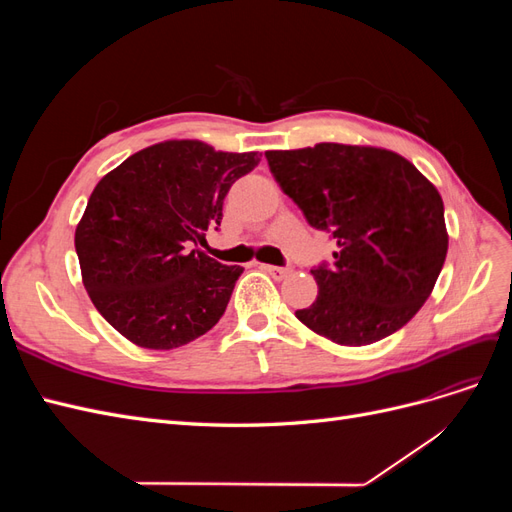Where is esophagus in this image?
Instances as JSON below:
<instances>
[{"mask_svg": "<svg viewBox=\"0 0 512 512\" xmlns=\"http://www.w3.org/2000/svg\"><path fill=\"white\" fill-rule=\"evenodd\" d=\"M262 269H265L271 277H273V280H277V282H280V280H284V277H288L292 271L288 269V267H273V265H262Z\"/></svg>", "mask_w": 512, "mask_h": 512, "instance_id": "obj_1", "label": "esophagus"}]
</instances>
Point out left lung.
Listing matches in <instances>:
<instances>
[{
  "mask_svg": "<svg viewBox=\"0 0 512 512\" xmlns=\"http://www.w3.org/2000/svg\"><path fill=\"white\" fill-rule=\"evenodd\" d=\"M265 156L307 224L337 241L333 265L312 269L318 297L297 318L342 346L399 331L429 299L448 250L433 183L380 147L318 143Z\"/></svg>",
  "mask_w": 512,
  "mask_h": 512,
  "instance_id": "left-lung-1",
  "label": "left lung"
}]
</instances>
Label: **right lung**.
<instances>
[{
    "mask_svg": "<svg viewBox=\"0 0 512 512\" xmlns=\"http://www.w3.org/2000/svg\"><path fill=\"white\" fill-rule=\"evenodd\" d=\"M258 162L256 151L164 141L100 179L74 245L89 299L132 344L173 350L218 324L243 269L190 247L220 226L230 185Z\"/></svg>",
    "mask_w": 512,
    "mask_h": 512,
    "instance_id": "obj_1",
    "label": "right lung"
}]
</instances>
